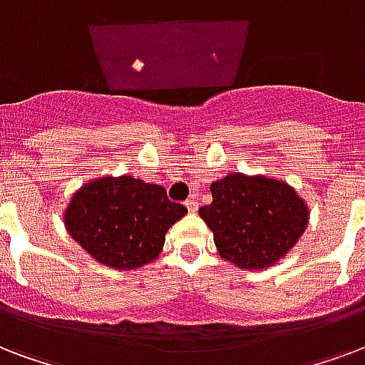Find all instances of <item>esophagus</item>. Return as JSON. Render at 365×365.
Segmentation results:
<instances>
[{
    "instance_id": "34e87169",
    "label": "esophagus",
    "mask_w": 365,
    "mask_h": 365,
    "mask_svg": "<svg viewBox=\"0 0 365 365\" xmlns=\"http://www.w3.org/2000/svg\"><path fill=\"white\" fill-rule=\"evenodd\" d=\"M185 207H187L189 212H197V210H199V202L193 201V199H189V201H185Z\"/></svg>"
}]
</instances>
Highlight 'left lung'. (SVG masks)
Listing matches in <instances>:
<instances>
[{"label":"left lung","instance_id":"8db88e82","mask_svg":"<svg viewBox=\"0 0 365 365\" xmlns=\"http://www.w3.org/2000/svg\"><path fill=\"white\" fill-rule=\"evenodd\" d=\"M212 202L199 208L220 257L239 268L262 269L293 249L308 224V208L279 180L230 174L210 185Z\"/></svg>","mask_w":365,"mask_h":365}]
</instances>
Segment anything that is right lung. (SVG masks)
Listing matches in <instances>:
<instances>
[{
  "label": "right lung",
  "mask_w": 365,
  "mask_h": 365,
  "mask_svg": "<svg viewBox=\"0 0 365 365\" xmlns=\"http://www.w3.org/2000/svg\"><path fill=\"white\" fill-rule=\"evenodd\" d=\"M187 214L166 189L132 176L86 183L66 207L65 226L83 250L105 266L133 269L163 250L164 235Z\"/></svg>",
  "instance_id": "1"
}]
</instances>
